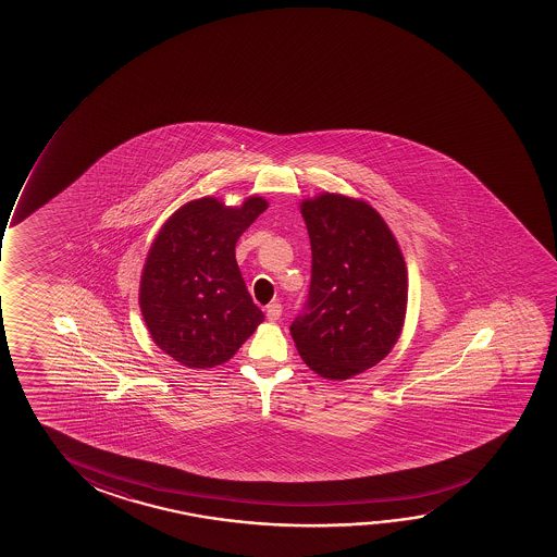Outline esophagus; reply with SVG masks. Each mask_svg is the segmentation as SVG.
I'll list each match as a JSON object with an SVG mask.
<instances>
[{"label":"esophagus","instance_id":"obj_1","mask_svg":"<svg viewBox=\"0 0 557 557\" xmlns=\"http://www.w3.org/2000/svg\"><path fill=\"white\" fill-rule=\"evenodd\" d=\"M267 318L268 321L280 320V318H282V305H280V302H272V305H268Z\"/></svg>","mask_w":557,"mask_h":557}]
</instances>
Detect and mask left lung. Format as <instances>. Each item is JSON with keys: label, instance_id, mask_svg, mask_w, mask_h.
I'll return each mask as SVG.
<instances>
[{"label": "left lung", "instance_id": "8db88e82", "mask_svg": "<svg viewBox=\"0 0 557 557\" xmlns=\"http://www.w3.org/2000/svg\"><path fill=\"white\" fill-rule=\"evenodd\" d=\"M300 213L312 245V282L290 335L313 373L348 381L386 358L404 331V252L363 199L323 191L302 199Z\"/></svg>", "mask_w": 557, "mask_h": 557}]
</instances>
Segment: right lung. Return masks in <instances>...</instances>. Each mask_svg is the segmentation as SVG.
Masks as SVG:
<instances>
[{
    "label": "right lung",
    "instance_id": "1",
    "mask_svg": "<svg viewBox=\"0 0 557 557\" xmlns=\"http://www.w3.org/2000/svg\"><path fill=\"white\" fill-rule=\"evenodd\" d=\"M267 209L260 196L234 207L191 199L153 237L138 305L156 346L181 366L226 363L264 320L245 287L236 244Z\"/></svg>",
    "mask_w": 557,
    "mask_h": 557
}]
</instances>
